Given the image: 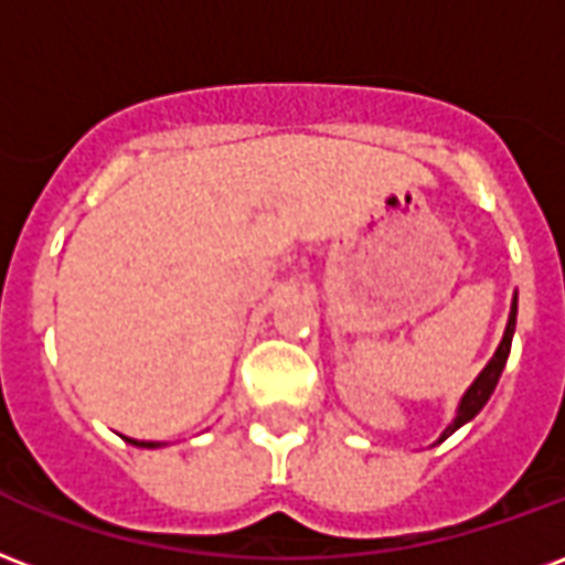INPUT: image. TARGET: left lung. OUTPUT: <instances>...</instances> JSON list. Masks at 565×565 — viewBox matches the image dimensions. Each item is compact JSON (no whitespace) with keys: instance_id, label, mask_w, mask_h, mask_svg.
<instances>
[{"instance_id":"8db88e82","label":"left lung","mask_w":565,"mask_h":565,"mask_svg":"<svg viewBox=\"0 0 565 565\" xmlns=\"http://www.w3.org/2000/svg\"><path fill=\"white\" fill-rule=\"evenodd\" d=\"M515 315H518V305H512V315H509V323H505V335L503 341H500V347H497L494 359L488 362V367H484L482 374L476 377V383L470 388H467V395L461 398V407H458V416H455V422L443 431L440 440H446L449 434L455 431V428H461L463 422H470L476 416V413L482 411L484 401L491 398V392H494L497 380H500V374H503V365L505 359H509V350H512V332H515Z\"/></svg>"}]
</instances>
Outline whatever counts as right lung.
Returning <instances> with one entry per match:
<instances>
[{
	"label": "right lung",
	"instance_id": "add662e5",
	"mask_svg": "<svg viewBox=\"0 0 565 565\" xmlns=\"http://www.w3.org/2000/svg\"><path fill=\"white\" fill-rule=\"evenodd\" d=\"M128 443H134V446H146V449H154V446H158V443H137V440H128Z\"/></svg>",
	"mask_w": 565,
	"mask_h": 565
}]
</instances>
